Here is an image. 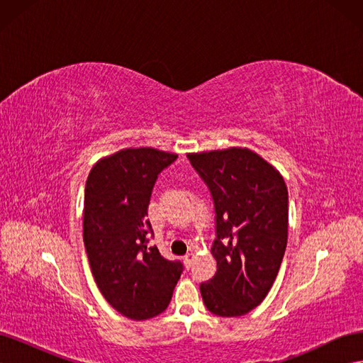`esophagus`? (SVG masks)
Masks as SVG:
<instances>
[{
	"mask_svg": "<svg viewBox=\"0 0 363 363\" xmlns=\"http://www.w3.org/2000/svg\"><path fill=\"white\" fill-rule=\"evenodd\" d=\"M194 259H195V252H194V251L188 252V255H186V256L183 257V260H184V265L189 268V267L192 265V262H194Z\"/></svg>",
	"mask_w": 363,
	"mask_h": 363,
	"instance_id": "34e87169",
	"label": "esophagus"
}]
</instances>
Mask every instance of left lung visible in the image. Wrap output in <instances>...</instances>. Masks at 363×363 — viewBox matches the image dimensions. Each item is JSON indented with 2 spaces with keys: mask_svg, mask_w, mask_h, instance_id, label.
<instances>
[{
  "mask_svg": "<svg viewBox=\"0 0 363 363\" xmlns=\"http://www.w3.org/2000/svg\"><path fill=\"white\" fill-rule=\"evenodd\" d=\"M212 192L216 274L201 283L206 307L242 316L259 306L276 280L288 244V188L283 175L247 147L189 152Z\"/></svg>",
  "mask_w": 363,
  "mask_h": 363,
  "instance_id": "obj_1",
  "label": "left lung"
}]
</instances>
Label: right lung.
<instances>
[{"label":"right lung","mask_w":363,"mask_h":363,"mask_svg":"<svg viewBox=\"0 0 363 363\" xmlns=\"http://www.w3.org/2000/svg\"><path fill=\"white\" fill-rule=\"evenodd\" d=\"M177 157L151 147L123 148L98 160L86 180L83 240L106 301L133 321L167 309L182 265L148 247V204L157 174Z\"/></svg>","instance_id":"obj_1"}]
</instances>
